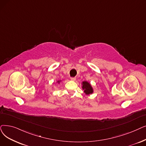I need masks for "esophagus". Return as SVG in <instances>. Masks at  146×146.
<instances>
[{"label":"esophagus","mask_w":146,"mask_h":146,"mask_svg":"<svg viewBox=\"0 0 146 146\" xmlns=\"http://www.w3.org/2000/svg\"><path fill=\"white\" fill-rule=\"evenodd\" d=\"M70 79H71V80H72V81H75V80H76V78H71Z\"/></svg>","instance_id":"1"}]
</instances>
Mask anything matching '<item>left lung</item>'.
<instances>
[{
	"label": "left lung",
	"mask_w": 146,
	"mask_h": 146,
	"mask_svg": "<svg viewBox=\"0 0 146 146\" xmlns=\"http://www.w3.org/2000/svg\"><path fill=\"white\" fill-rule=\"evenodd\" d=\"M82 88L84 91V93L88 96L94 93V89L91 84L88 81H83L82 82Z\"/></svg>",
	"instance_id": "left-lung-1"
}]
</instances>
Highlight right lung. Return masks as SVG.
<instances>
[{"mask_svg":"<svg viewBox=\"0 0 146 146\" xmlns=\"http://www.w3.org/2000/svg\"><path fill=\"white\" fill-rule=\"evenodd\" d=\"M61 82H62V80H57V81H56V84H60Z\"/></svg>","mask_w":146,"mask_h":146,"instance_id":"obj_1","label":"right lung"}]
</instances>
